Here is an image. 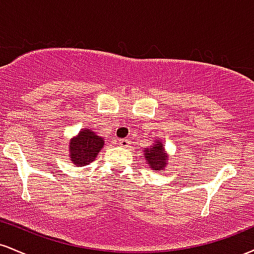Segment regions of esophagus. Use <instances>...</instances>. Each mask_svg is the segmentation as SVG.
<instances>
[{"instance_id": "esophagus-1", "label": "esophagus", "mask_w": 254, "mask_h": 254, "mask_svg": "<svg viewBox=\"0 0 254 254\" xmlns=\"http://www.w3.org/2000/svg\"><path fill=\"white\" fill-rule=\"evenodd\" d=\"M129 144H130V141H129V139H127V138H122V139H119V145H121V147L127 148V147H129Z\"/></svg>"}]
</instances>
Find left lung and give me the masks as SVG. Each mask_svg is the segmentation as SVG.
<instances>
[{
  "mask_svg": "<svg viewBox=\"0 0 254 254\" xmlns=\"http://www.w3.org/2000/svg\"><path fill=\"white\" fill-rule=\"evenodd\" d=\"M144 157L150 167L154 168L155 171H160L161 168H164L166 162H167V159H166L167 156L165 155L164 147L160 142L151 148H147L144 150Z\"/></svg>",
  "mask_w": 254,
  "mask_h": 254,
  "instance_id": "1",
  "label": "left lung"
}]
</instances>
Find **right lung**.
<instances>
[{"mask_svg":"<svg viewBox=\"0 0 254 254\" xmlns=\"http://www.w3.org/2000/svg\"><path fill=\"white\" fill-rule=\"evenodd\" d=\"M104 145V139L88 129L82 130L70 142V159L76 166H86L94 161Z\"/></svg>","mask_w":254,"mask_h":254,"instance_id":"1","label":"right lung"}]
</instances>
